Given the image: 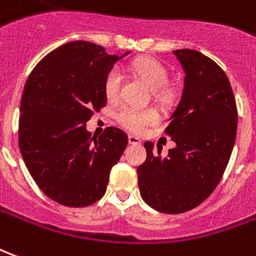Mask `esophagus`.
<instances>
[{"mask_svg": "<svg viewBox=\"0 0 256 256\" xmlns=\"http://www.w3.org/2000/svg\"><path fill=\"white\" fill-rule=\"evenodd\" d=\"M128 142L131 144H140V139L135 135H128Z\"/></svg>", "mask_w": 256, "mask_h": 256, "instance_id": "34e87169", "label": "esophagus"}]
</instances>
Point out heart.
Wrapping results in <instances>:
<instances>
[{"mask_svg": "<svg viewBox=\"0 0 256 256\" xmlns=\"http://www.w3.org/2000/svg\"><path fill=\"white\" fill-rule=\"evenodd\" d=\"M134 72L142 77L154 92H162L168 86L170 74L160 62L153 59H142L134 63ZM122 76L117 67L112 68L104 78V94L108 99H117L121 90ZM117 121L124 128L132 132H142L148 125L156 124L158 121V113L152 108H132L124 106L117 113Z\"/></svg>", "mask_w": 256, "mask_h": 256, "instance_id": "b5f03b06", "label": "heart"}]
</instances>
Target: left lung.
Here are the masks:
<instances>
[{
    "mask_svg": "<svg viewBox=\"0 0 256 256\" xmlns=\"http://www.w3.org/2000/svg\"><path fill=\"white\" fill-rule=\"evenodd\" d=\"M174 55L184 72L179 104L166 128L176 146L161 157L144 143L138 184L146 204L164 214L190 211L218 186L234 146L237 108L229 78L215 62L193 50Z\"/></svg>",
    "mask_w": 256,
    "mask_h": 256,
    "instance_id": "8db88e82",
    "label": "left lung"
}]
</instances>
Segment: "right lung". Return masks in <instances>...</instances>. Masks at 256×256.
I'll return each mask as SVG.
<instances>
[{
    "instance_id": "right-lung-1",
    "label": "right lung",
    "mask_w": 256,
    "mask_h": 256,
    "mask_svg": "<svg viewBox=\"0 0 256 256\" xmlns=\"http://www.w3.org/2000/svg\"><path fill=\"white\" fill-rule=\"evenodd\" d=\"M122 56L88 41L62 45L32 68L23 90L19 148L37 186L62 206H88L106 193L112 166L128 136L108 126L86 131L94 112L106 106L104 78Z\"/></svg>"
}]
</instances>
